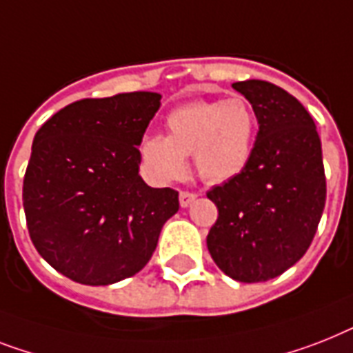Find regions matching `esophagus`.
I'll return each instance as SVG.
<instances>
[{"mask_svg":"<svg viewBox=\"0 0 353 353\" xmlns=\"http://www.w3.org/2000/svg\"><path fill=\"white\" fill-rule=\"evenodd\" d=\"M196 197H197L196 192L183 190L181 194H179V205H181L183 208H186V206H190L192 203L196 201Z\"/></svg>","mask_w":353,"mask_h":353,"instance_id":"obj_1","label":"esophagus"}]
</instances>
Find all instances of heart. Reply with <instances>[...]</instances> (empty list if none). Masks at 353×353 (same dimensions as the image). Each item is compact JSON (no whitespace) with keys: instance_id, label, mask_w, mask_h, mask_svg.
<instances>
[{"instance_id":"b5f03b06","label":"heart","mask_w":353,"mask_h":353,"mask_svg":"<svg viewBox=\"0 0 353 353\" xmlns=\"http://www.w3.org/2000/svg\"><path fill=\"white\" fill-rule=\"evenodd\" d=\"M167 136L141 141L143 167L157 181H174L194 156L199 176L208 183L237 177L250 161L257 134L256 110L245 97L223 101H190L167 116Z\"/></svg>"}]
</instances>
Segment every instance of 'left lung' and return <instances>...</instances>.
<instances>
[{"label":"left lung","instance_id":"8db88e82","mask_svg":"<svg viewBox=\"0 0 353 353\" xmlns=\"http://www.w3.org/2000/svg\"><path fill=\"white\" fill-rule=\"evenodd\" d=\"M232 87L254 107L259 132L245 170L206 192L219 212L206 246L226 276L261 283L296 265L316 236L326 201L323 152L316 123L292 94L261 79Z\"/></svg>","mask_w":353,"mask_h":353}]
</instances>
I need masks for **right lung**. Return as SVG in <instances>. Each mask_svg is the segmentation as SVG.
Instances as JSON below:
<instances>
[{"instance_id": "add662e5", "label": "right lung", "mask_w": 353, "mask_h": 353, "mask_svg": "<svg viewBox=\"0 0 353 353\" xmlns=\"http://www.w3.org/2000/svg\"><path fill=\"white\" fill-rule=\"evenodd\" d=\"M161 94L81 99L39 130L23 181V208L39 256L90 286L136 276L156 250L179 194L139 176V145Z\"/></svg>"}]
</instances>
